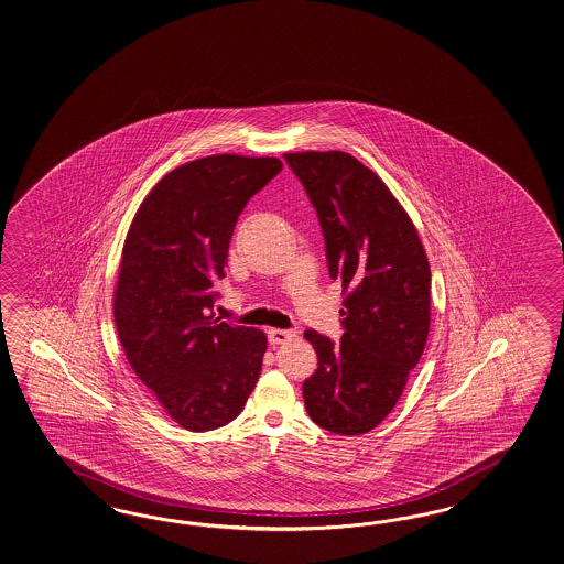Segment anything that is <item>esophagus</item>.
<instances>
[{"mask_svg":"<svg viewBox=\"0 0 564 564\" xmlns=\"http://www.w3.org/2000/svg\"><path fill=\"white\" fill-rule=\"evenodd\" d=\"M296 337V333L289 332V329H270L268 332V339L272 346H280V344H289Z\"/></svg>","mask_w":564,"mask_h":564,"instance_id":"obj_1","label":"esophagus"}]
</instances>
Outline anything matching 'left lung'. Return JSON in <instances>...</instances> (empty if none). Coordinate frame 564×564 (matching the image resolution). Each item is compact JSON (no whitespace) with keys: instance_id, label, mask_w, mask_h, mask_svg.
I'll return each mask as SVG.
<instances>
[{"instance_id":"8db88e82","label":"left lung","mask_w":564,"mask_h":564,"mask_svg":"<svg viewBox=\"0 0 564 564\" xmlns=\"http://www.w3.org/2000/svg\"><path fill=\"white\" fill-rule=\"evenodd\" d=\"M325 235L329 275L344 289L339 346L304 333L317 370L303 384L318 427L375 430L403 394L432 321V272L411 217L389 186L346 151L284 153Z\"/></svg>"}]
</instances>
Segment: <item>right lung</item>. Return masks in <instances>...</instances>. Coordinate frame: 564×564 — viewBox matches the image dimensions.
I'll list each match as a JSON object with an SVG mask.
<instances>
[{
  "label": "right lung",
  "mask_w": 564,
  "mask_h": 564,
  "mask_svg": "<svg viewBox=\"0 0 564 564\" xmlns=\"http://www.w3.org/2000/svg\"><path fill=\"white\" fill-rule=\"evenodd\" d=\"M278 172L275 158L208 155L163 175L130 223L115 289L116 332L132 372L189 432L237 417L268 337L215 318L235 223Z\"/></svg>",
  "instance_id": "1"
}]
</instances>
